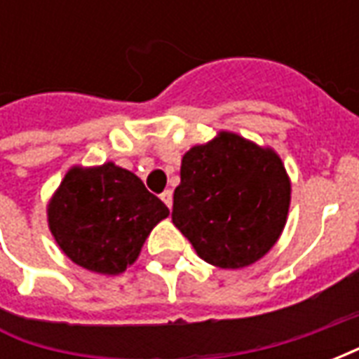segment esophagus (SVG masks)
<instances>
[{
  "mask_svg": "<svg viewBox=\"0 0 359 359\" xmlns=\"http://www.w3.org/2000/svg\"><path fill=\"white\" fill-rule=\"evenodd\" d=\"M161 200H163L165 205H167V208L171 210V208H172V192H171V190H165L163 194H161Z\"/></svg>",
  "mask_w": 359,
  "mask_h": 359,
  "instance_id": "34e87169",
  "label": "esophagus"
}]
</instances>
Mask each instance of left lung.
Listing matches in <instances>:
<instances>
[{
  "mask_svg": "<svg viewBox=\"0 0 359 359\" xmlns=\"http://www.w3.org/2000/svg\"><path fill=\"white\" fill-rule=\"evenodd\" d=\"M288 205L290 180L280 157L221 133L182 157L171 217L203 262L241 269L273 248Z\"/></svg>",
  "mask_w": 359,
  "mask_h": 359,
  "instance_id": "1",
  "label": "left lung"
}]
</instances>
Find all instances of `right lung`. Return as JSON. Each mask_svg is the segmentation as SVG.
<instances>
[{
  "label": "right lung",
  "mask_w": 359,
  "mask_h": 359,
  "mask_svg": "<svg viewBox=\"0 0 359 359\" xmlns=\"http://www.w3.org/2000/svg\"><path fill=\"white\" fill-rule=\"evenodd\" d=\"M167 215V205L115 163L71 169L48 205L59 248L102 275H118L133 265L149 231Z\"/></svg>",
  "instance_id": "right-lung-1"
}]
</instances>
